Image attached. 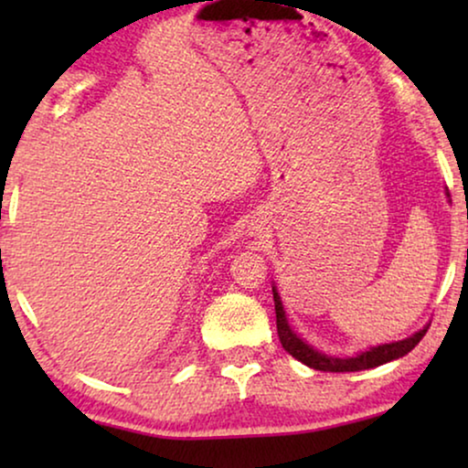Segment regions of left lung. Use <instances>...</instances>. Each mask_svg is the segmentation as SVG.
<instances>
[{
  "label": "left lung",
  "mask_w": 468,
  "mask_h": 468,
  "mask_svg": "<svg viewBox=\"0 0 468 468\" xmlns=\"http://www.w3.org/2000/svg\"><path fill=\"white\" fill-rule=\"evenodd\" d=\"M450 197V194H447ZM272 296H274V313H277V332H279V341L283 345V349L290 354L292 357H296L298 362L306 364L309 368L315 370H324V373H354V370H367V368H375L381 367V364L399 360V357L407 356L415 345H418L421 338H424L428 325L415 332V335L402 338V341H394V343H383L377 345V347H368L367 351H360V354L349 356V357H335L324 354L300 338L296 332L292 330L290 322H287L283 303H281L279 290L277 285L272 283Z\"/></svg>",
  "instance_id": "obj_1"
}]
</instances>
